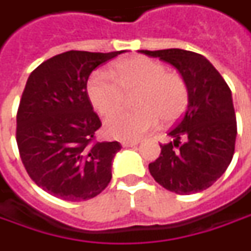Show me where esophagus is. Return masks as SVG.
Segmentation results:
<instances>
[{
  "mask_svg": "<svg viewBox=\"0 0 251 251\" xmlns=\"http://www.w3.org/2000/svg\"><path fill=\"white\" fill-rule=\"evenodd\" d=\"M138 141H123L122 146L123 148H132V146H136L138 145Z\"/></svg>",
  "mask_w": 251,
  "mask_h": 251,
  "instance_id": "34e87169",
  "label": "esophagus"
}]
</instances>
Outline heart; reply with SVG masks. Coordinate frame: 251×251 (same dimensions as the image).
Segmentation results:
<instances>
[{
  "label": "heart",
  "instance_id": "heart-1",
  "mask_svg": "<svg viewBox=\"0 0 251 251\" xmlns=\"http://www.w3.org/2000/svg\"><path fill=\"white\" fill-rule=\"evenodd\" d=\"M110 74L94 72L87 83L90 102L100 115L108 117L119 112L126 96L136 93L132 100L135 110L112 116L105 122V132L112 138L138 139L154 129L160 119L165 124L176 122L187 106L184 79L153 58H123L112 65Z\"/></svg>",
  "mask_w": 251,
  "mask_h": 251
}]
</instances>
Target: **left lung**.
<instances>
[{
    "label": "left lung",
    "instance_id": "1",
    "mask_svg": "<svg viewBox=\"0 0 251 251\" xmlns=\"http://www.w3.org/2000/svg\"><path fill=\"white\" fill-rule=\"evenodd\" d=\"M141 53L174 65L188 89L186 113L168 132L174 142L160 145L161 154L149 164V171L158 184L176 194L206 190L226 172L234 155L236 117L231 90L198 53L181 49Z\"/></svg>",
    "mask_w": 251,
    "mask_h": 251
}]
</instances>
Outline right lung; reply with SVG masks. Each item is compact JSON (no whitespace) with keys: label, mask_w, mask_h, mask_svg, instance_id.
I'll use <instances>...</instances> for the list:
<instances>
[{"label":"right lung","mask_w":251,"mask_h":251,"mask_svg":"<svg viewBox=\"0 0 251 251\" xmlns=\"http://www.w3.org/2000/svg\"><path fill=\"white\" fill-rule=\"evenodd\" d=\"M120 51L70 50L31 72L16 116V142L27 174L65 201L102 193L112 179L119 142H94L101 120L87 94L90 74Z\"/></svg>","instance_id":"add662e5"}]
</instances>
